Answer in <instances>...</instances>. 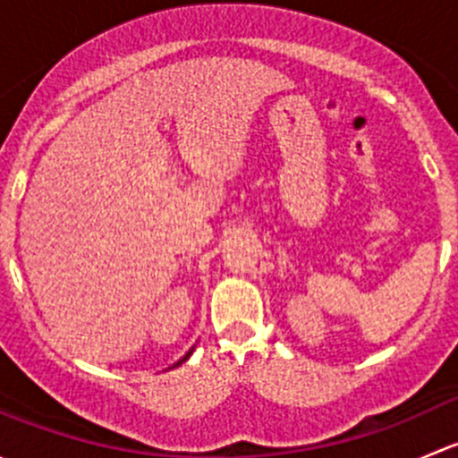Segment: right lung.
Listing matches in <instances>:
<instances>
[{
	"label": "right lung",
	"instance_id": "right-lung-1",
	"mask_svg": "<svg viewBox=\"0 0 458 458\" xmlns=\"http://www.w3.org/2000/svg\"><path fill=\"white\" fill-rule=\"evenodd\" d=\"M188 357H191V352H188V354H186V357H183V359H179V361H177V363H174V366H182V363H183V361H186V359H188ZM174 366H173V368H174Z\"/></svg>",
	"mask_w": 458,
	"mask_h": 458
}]
</instances>
